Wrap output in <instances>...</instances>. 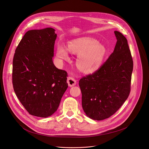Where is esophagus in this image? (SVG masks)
<instances>
[{
	"label": "esophagus",
	"instance_id": "34e87169",
	"mask_svg": "<svg viewBox=\"0 0 149 149\" xmlns=\"http://www.w3.org/2000/svg\"><path fill=\"white\" fill-rule=\"evenodd\" d=\"M67 83L70 87H72V86H75L76 81L72 77H68L67 78Z\"/></svg>",
	"mask_w": 149,
	"mask_h": 149
}]
</instances>
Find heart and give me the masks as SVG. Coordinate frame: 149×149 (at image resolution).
Wrapping results in <instances>:
<instances>
[{
	"instance_id": "obj_1",
	"label": "heart",
	"mask_w": 149,
	"mask_h": 149,
	"mask_svg": "<svg viewBox=\"0 0 149 149\" xmlns=\"http://www.w3.org/2000/svg\"><path fill=\"white\" fill-rule=\"evenodd\" d=\"M69 51L78 54L76 64L77 68L85 73L96 71L101 67L105 55L106 50L98 42L90 38H82L72 40L68 44ZM56 56L60 59H69L68 50L59 45L57 48Z\"/></svg>"
}]
</instances>
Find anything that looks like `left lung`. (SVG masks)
Wrapping results in <instances>:
<instances>
[{
    "mask_svg": "<svg viewBox=\"0 0 149 149\" xmlns=\"http://www.w3.org/2000/svg\"><path fill=\"white\" fill-rule=\"evenodd\" d=\"M117 43L108 59L92 74L79 81L82 107L87 116L102 120L113 116L128 98L131 90L133 61L125 36L114 31Z\"/></svg>",
    "mask_w": 149,
    "mask_h": 149,
    "instance_id": "8db88e82",
    "label": "left lung"
}]
</instances>
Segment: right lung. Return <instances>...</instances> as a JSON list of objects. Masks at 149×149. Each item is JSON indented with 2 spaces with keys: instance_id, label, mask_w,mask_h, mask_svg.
<instances>
[{
  "instance_id": "add662e5",
  "label": "right lung",
  "mask_w": 149,
  "mask_h": 149,
  "mask_svg": "<svg viewBox=\"0 0 149 149\" xmlns=\"http://www.w3.org/2000/svg\"><path fill=\"white\" fill-rule=\"evenodd\" d=\"M55 29L30 30L14 54L12 84L21 104L31 115L48 117L58 109L68 88L67 71L54 64Z\"/></svg>"
}]
</instances>
